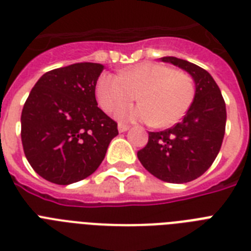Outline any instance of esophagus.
I'll use <instances>...</instances> for the list:
<instances>
[{
	"label": "esophagus",
	"mask_w": 251,
	"mask_h": 251,
	"mask_svg": "<svg viewBox=\"0 0 251 251\" xmlns=\"http://www.w3.org/2000/svg\"><path fill=\"white\" fill-rule=\"evenodd\" d=\"M130 126L126 125V124H118V131L120 133H125V131H127L129 130Z\"/></svg>",
	"instance_id": "obj_1"
}]
</instances>
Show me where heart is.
<instances>
[{"label":"heart","mask_w":251,"mask_h":251,"mask_svg":"<svg viewBox=\"0 0 251 251\" xmlns=\"http://www.w3.org/2000/svg\"><path fill=\"white\" fill-rule=\"evenodd\" d=\"M139 97L137 107L117 112L122 121L152 122L156 127H171L190 109L195 98V83L190 74L173 70L159 62H139L120 75L102 74L96 83V98L102 109L112 113Z\"/></svg>","instance_id":"b5f03b06"}]
</instances>
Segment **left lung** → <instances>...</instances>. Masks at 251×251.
<instances>
[{"label": "left lung", "instance_id": "8db88e82", "mask_svg": "<svg viewBox=\"0 0 251 251\" xmlns=\"http://www.w3.org/2000/svg\"><path fill=\"white\" fill-rule=\"evenodd\" d=\"M160 60L190 74L195 98L182 121L164 131H150L149 143L138 151V159L161 181L190 182L212 165L220 151L226 133V102L219 86L204 69L177 57Z\"/></svg>", "mask_w": 251, "mask_h": 251}]
</instances>
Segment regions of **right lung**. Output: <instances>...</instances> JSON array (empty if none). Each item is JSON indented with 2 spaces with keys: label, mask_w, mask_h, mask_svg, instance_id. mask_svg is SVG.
<instances>
[{
  "label": "right lung",
  "mask_w": 251,
  "mask_h": 251,
  "mask_svg": "<svg viewBox=\"0 0 251 251\" xmlns=\"http://www.w3.org/2000/svg\"><path fill=\"white\" fill-rule=\"evenodd\" d=\"M101 64L80 62L45 73L22 110V145L37 175L69 185L91 176L105 157L117 124L98 106Z\"/></svg>",
  "instance_id": "right-lung-1"
}]
</instances>
